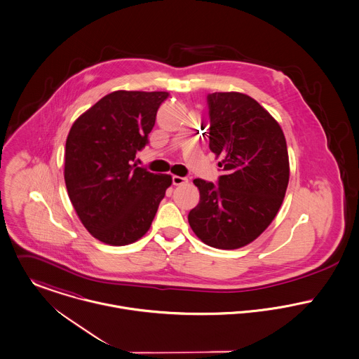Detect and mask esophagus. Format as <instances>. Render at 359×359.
Listing matches in <instances>:
<instances>
[{
    "mask_svg": "<svg viewBox=\"0 0 359 359\" xmlns=\"http://www.w3.org/2000/svg\"><path fill=\"white\" fill-rule=\"evenodd\" d=\"M187 182H188V178H187V177L172 175V184H174L175 187H178V185H184V184H187Z\"/></svg>",
    "mask_w": 359,
    "mask_h": 359,
    "instance_id": "1",
    "label": "esophagus"
}]
</instances>
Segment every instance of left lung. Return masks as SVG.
<instances>
[{"instance_id": "1", "label": "left lung", "mask_w": 359, "mask_h": 359, "mask_svg": "<svg viewBox=\"0 0 359 359\" xmlns=\"http://www.w3.org/2000/svg\"><path fill=\"white\" fill-rule=\"evenodd\" d=\"M210 151L224 168L218 185L196 178L201 201L189 211L195 235L207 246H248L269 226L286 195L290 165L279 123L242 93H212Z\"/></svg>"}]
</instances>
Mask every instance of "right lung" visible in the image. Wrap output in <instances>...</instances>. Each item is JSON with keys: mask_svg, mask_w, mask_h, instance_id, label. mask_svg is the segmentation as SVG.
<instances>
[{"mask_svg": "<svg viewBox=\"0 0 359 359\" xmlns=\"http://www.w3.org/2000/svg\"><path fill=\"white\" fill-rule=\"evenodd\" d=\"M165 91H113L73 123L65 149V182L81 224L98 241L126 246L151 228L168 174L134 164L148 142Z\"/></svg>", "mask_w": 359, "mask_h": 359, "instance_id": "add662e5", "label": "right lung"}]
</instances>
